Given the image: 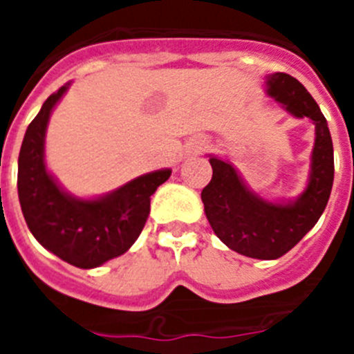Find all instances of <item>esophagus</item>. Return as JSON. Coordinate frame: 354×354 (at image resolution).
<instances>
[{
	"label": "esophagus",
	"instance_id": "34e87169",
	"mask_svg": "<svg viewBox=\"0 0 354 354\" xmlns=\"http://www.w3.org/2000/svg\"><path fill=\"white\" fill-rule=\"evenodd\" d=\"M202 147H204V143H202V145H200V147H198V149H202Z\"/></svg>",
	"mask_w": 354,
	"mask_h": 354
}]
</instances>
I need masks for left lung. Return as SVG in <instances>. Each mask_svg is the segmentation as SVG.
<instances>
[{
    "instance_id": "8db88e82",
    "label": "left lung",
    "mask_w": 354,
    "mask_h": 354,
    "mask_svg": "<svg viewBox=\"0 0 354 354\" xmlns=\"http://www.w3.org/2000/svg\"><path fill=\"white\" fill-rule=\"evenodd\" d=\"M266 93L296 118L315 126L306 187L292 200L270 202L252 192L227 159L209 156L212 179L202 189V202L212 230L234 252L273 261L298 245L326 209L333 186V143L328 122L314 97L286 72L266 76Z\"/></svg>"
}]
</instances>
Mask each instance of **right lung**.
<instances>
[{"label": "right lung", "instance_id": "1", "mask_svg": "<svg viewBox=\"0 0 354 354\" xmlns=\"http://www.w3.org/2000/svg\"><path fill=\"white\" fill-rule=\"evenodd\" d=\"M65 83L49 95L24 134L19 152L17 192L30 232L46 250L68 264L92 270L126 253L142 234L150 196L171 175L150 171L95 198H77L58 184L46 167V131Z\"/></svg>", "mask_w": 354, "mask_h": 354}]
</instances>
